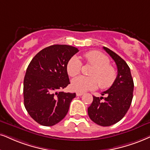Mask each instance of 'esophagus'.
I'll list each match as a JSON object with an SVG mask.
<instances>
[{"instance_id": "obj_1", "label": "esophagus", "mask_w": 150, "mask_h": 150, "mask_svg": "<svg viewBox=\"0 0 150 150\" xmlns=\"http://www.w3.org/2000/svg\"><path fill=\"white\" fill-rule=\"evenodd\" d=\"M83 94H84V93H82V92H79V91L76 92V96H82Z\"/></svg>"}]
</instances>
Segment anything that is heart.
Wrapping results in <instances>:
<instances>
[{
    "mask_svg": "<svg viewBox=\"0 0 150 150\" xmlns=\"http://www.w3.org/2000/svg\"><path fill=\"white\" fill-rule=\"evenodd\" d=\"M87 63L93 66L91 72V76H79L74 79L71 82V88L74 91L84 92L96 88L99 86L102 88H108L113 84L116 78V71L109 64V59L103 53L96 50L87 52L84 54ZM82 64L77 56L70 59L66 66V70L71 77H75L80 73Z\"/></svg>",
    "mask_w": 150,
    "mask_h": 150,
    "instance_id": "b5f03b06",
    "label": "heart"
}]
</instances>
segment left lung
I'll return each instance as SVG.
<instances>
[{
	"label": "left lung",
	"mask_w": 150,
	"mask_h": 150,
	"mask_svg": "<svg viewBox=\"0 0 150 150\" xmlns=\"http://www.w3.org/2000/svg\"><path fill=\"white\" fill-rule=\"evenodd\" d=\"M103 48L114 60L117 75L112 86L101 93L102 96L105 95V98L93 96L91 105L88 108V114L95 123L108 127L119 122L127 112L133 98L134 85L130 69L125 61L108 48Z\"/></svg>",
	"instance_id": "left-lung-1"
}]
</instances>
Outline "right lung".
I'll return each instance as SVG.
<instances>
[{"label":"right lung","instance_id":"add662e5","mask_svg":"<svg viewBox=\"0 0 150 150\" xmlns=\"http://www.w3.org/2000/svg\"><path fill=\"white\" fill-rule=\"evenodd\" d=\"M78 49L52 45L34 57L23 81L24 106L29 115L43 126H53L67 114L75 93L59 91L70 84L66 66Z\"/></svg>","mask_w":150,"mask_h":150}]
</instances>
